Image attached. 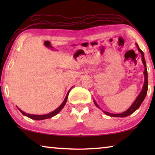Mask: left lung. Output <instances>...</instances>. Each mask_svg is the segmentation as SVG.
Instances as JSON below:
<instances>
[{"label": "left lung", "instance_id": "8db88e82", "mask_svg": "<svg viewBox=\"0 0 155 155\" xmlns=\"http://www.w3.org/2000/svg\"><path fill=\"white\" fill-rule=\"evenodd\" d=\"M136 45H137V49L139 52H140L141 54V60H142V62H143V64L144 65V72H143V74H144V84L143 85V88H142V90L140 92V94H139L137 98H136V100L135 101L134 103L132 104V105H131L129 108H128L127 111L121 113V114H111V113H109L106 111H103L104 114H105L107 115H109V116L111 117H127L128 115H129L130 114H132L133 112H135L136 110L139 109V107H140V105L141 104V103H143L144 98H145V97L146 96V94H147V91H148V73H147V68H146V61H145V59H144V54H143V51H141V50L139 48V46L137 45V44H136ZM94 104H95V105L98 107L99 109L100 107L98 106V104L96 103V102L95 101H94Z\"/></svg>", "mask_w": 155, "mask_h": 155}]
</instances>
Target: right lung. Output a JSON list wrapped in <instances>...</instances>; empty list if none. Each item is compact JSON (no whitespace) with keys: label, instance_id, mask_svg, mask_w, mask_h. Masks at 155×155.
Segmentation results:
<instances>
[{"label":"right lung","instance_id":"right-lung-1","mask_svg":"<svg viewBox=\"0 0 155 155\" xmlns=\"http://www.w3.org/2000/svg\"><path fill=\"white\" fill-rule=\"evenodd\" d=\"M71 90V89H70ZM70 90L68 91V92L66 96H65V98L64 99V102H63L62 104L60 105L58 108L56 109L54 111H52L51 113H49V114H46V115H33V114H27V113H25L24 111H22V110L20 109L18 107V109L19 111L22 113V114L25 115V116H27L28 117H29V118L31 119H33V120H45V119H48V118H51V117L54 116V115H57V114H58L59 112H60V111L64 108V107L65 106V103H66L67 102V100H68V94H69V92H70Z\"/></svg>","mask_w":155,"mask_h":155}]
</instances>
